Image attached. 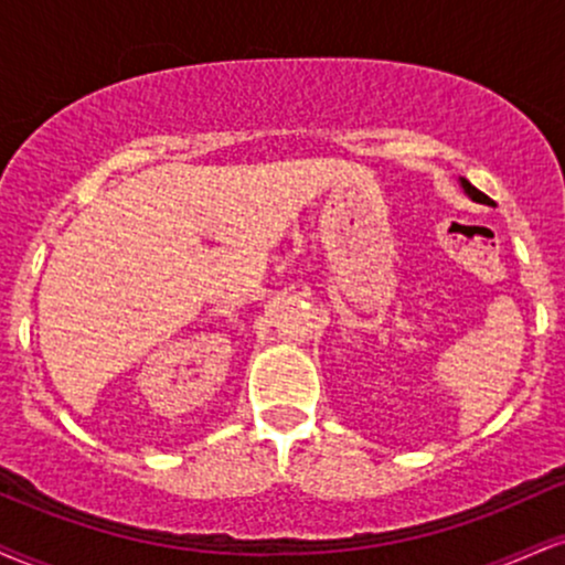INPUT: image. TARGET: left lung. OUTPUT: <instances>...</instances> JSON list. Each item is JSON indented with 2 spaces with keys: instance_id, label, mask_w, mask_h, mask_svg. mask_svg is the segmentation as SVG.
Instances as JSON below:
<instances>
[{
  "instance_id": "left-lung-1",
  "label": "left lung",
  "mask_w": 565,
  "mask_h": 565,
  "mask_svg": "<svg viewBox=\"0 0 565 565\" xmlns=\"http://www.w3.org/2000/svg\"><path fill=\"white\" fill-rule=\"evenodd\" d=\"M459 183H462V188H465V193H468V196H470L472 201H478V204H491V199H489V196H486V193H481V191H478V188H476V185H470V183H468V180H465V178H459Z\"/></svg>"
}]
</instances>
